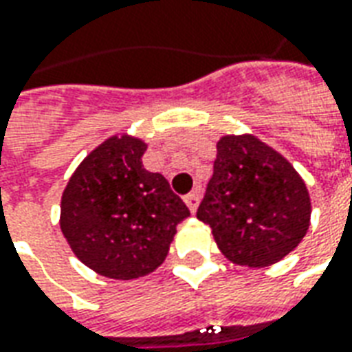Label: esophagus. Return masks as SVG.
<instances>
[{
	"instance_id": "esophagus-1",
	"label": "esophagus",
	"mask_w": 352,
	"mask_h": 352,
	"mask_svg": "<svg viewBox=\"0 0 352 352\" xmlns=\"http://www.w3.org/2000/svg\"><path fill=\"white\" fill-rule=\"evenodd\" d=\"M200 198H201L200 190H192V192L186 194V196H184V204L188 206V210H190V213H196V210H198V206H200Z\"/></svg>"
}]
</instances>
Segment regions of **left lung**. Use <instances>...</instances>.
I'll return each instance as SVG.
<instances>
[{"label":"left lung","instance_id":"obj_1","mask_svg":"<svg viewBox=\"0 0 352 352\" xmlns=\"http://www.w3.org/2000/svg\"><path fill=\"white\" fill-rule=\"evenodd\" d=\"M196 217L228 261L261 269L294 252L311 225V196L296 168L255 135H223Z\"/></svg>","mask_w":352,"mask_h":352}]
</instances>
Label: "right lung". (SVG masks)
<instances>
[{"instance_id":"1","label":"right lung","mask_w":352,"mask_h":352,"mask_svg":"<svg viewBox=\"0 0 352 352\" xmlns=\"http://www.w3.org/2000/svg\"><path fill=\"white\" fill-rule=\"evenodd\" d=\"M146 142L118 133L82 160L60 198V230L100 276L133 280L164 263L177 225L190 215L162 173L146 171Z\"/></svg>"}]
</instances>
